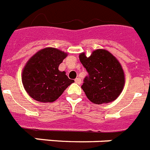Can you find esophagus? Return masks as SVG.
<instances>
[{
    "instance_id": "obj_1",
    "label": "esophagus",
    "mask_w": 150,
    "mask_h": 150,
    "mask_svg": "<svg viewBox=\"0 0 150 150\" xmlns=\"http://www.w3.org/2000/svg\"><path fill=\"white\" fill-rule=\"evenodd\" d=\"M75 83H76L77 84H81V78H79V77H77V78L75 79Z\"/></svg>"
}]
</instances>
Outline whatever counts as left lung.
I'll return each mask as SVG.
<instances>
[{
	"label": "left lung",
	"mask_w": 150,
	"mask_h": 150,
	"mask_svg": "<svg viewBox=\"0 0 150 150\" xmlns=\"http://www.w3.org/2000/svg\"><path fill=\"white\" fill-rule=\"evenodd\" d=\"M80 60L88 75L81 88L94 104H105L115 100L122 91L124 72L116 58L108 51L97 50L87 57L80 55Z\"/></svg>",
	"instance_id": "left-lung-1"
}]
</instances>
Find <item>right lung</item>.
<instances>
[{"label": "right lung", "instance_id": "1", "mask_svg": "<svg viewBox=\"0 0 150 150\" xmlns=\"http://www.w3.org/2000/svg\"><path fill=\"white\" fill-rule=\"evenodd\" d=\"M67 55L54 48H45L28 61L22 83L31 98L40 102H52L74 82L58 69Z\"/></svg>", "mask_w": 150, "mask_h": 150}]
</instances>
